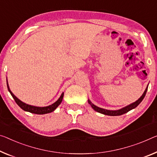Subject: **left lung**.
Returning a JSON list of instances; mask_svg holds the SVG:
<instances>
[{"mask_svg": "<svg viewBox=\"0 0 157 157\" xmlns=\"http://www.w3.org/2000/svg\"><path fill=\"white\" fill-rule=\"evenodd\" d=\"M147 88H148V85H147V88L145 89V90H144V92L143 93V95H142L141 97L137 101H136L135 102L132 103V104H131V105H128V106H126V107H125L124 108H122V109H119V110H107V109H102V108L98 107H97V106H95V105H93V104L90 102V100H88V103L91 105V107H92V108L94 110L99 113H100V114L108 115V116H120V115H122L124 114H126V113L129 112V111H131V109L136 108L137 106L139 104L142 102V101H143V100L144 98V96H145V95H146L147 91Z\"/></svg>", "mask_w": 157, "mask_h": 157, "instance_id": "1", "label": "left lung"}]
</instances>
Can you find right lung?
Returning a JSON list of instances; mask_svg holds the SVG:
<instances>
[{"label": "right lung", "instance_id": "add662e5", "mask_svg": "<svg viewBox=\"0 0 157 157\" xmlns=\"http://www.w3.org/2000/svg\"><path fill=\"white\" fill-rule=\"evenodd\" d=\"M7 86H8V89L11 95L13 96V98H14V101H15V102L17 104L19 107H20L21 109H22L23 110L26 111V112L33 113V114H48V113L53 112V111L60 105V103L62 102V99H63V96H64V93H62L61 96H60L58 100H57L55 103L52 104L51 105L47 106V107H36V106L27 105V104L21 102V100H19V99L17 98L13 93L11 92L10 89V88H9L8 83V80H7Z\"/></svg>", "mask_w": 157, "mask_h": 157}]
</instances>
